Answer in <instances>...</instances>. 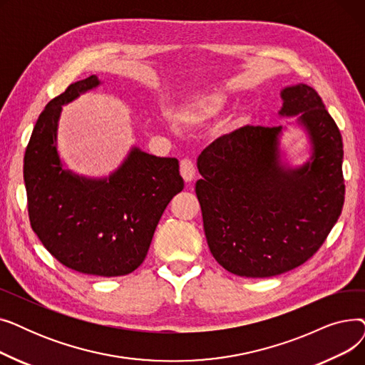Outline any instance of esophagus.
Returning a JSON list of instances; mask_svg holds the SVG:
<instances>
[{"instance_id":"obj_1","label":"esophagus","mask_w":365,"mask_h":365,"mask_svg":"<svg viewBox=\"0 0 365 365\" xmlns=\"http://www.w3.org/2000/svg\"><path fill=\"white\" fill-rule=\"evenodd\" d=\"M180 175L185 182H192L195 178V165L190 160H182L180 161Z\"/></svg>"}]
</instances>
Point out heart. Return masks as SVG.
<instances>
[{"label":"heart","instance_id":"1","mask_svg":"<svg viewBox=\"0 0 365 365\" xmlns=\"http://www.w3.org/2000/svg\"><path fill=\"white\" fill-rule=\"evenodd\" d=\"M225 108V99L217 93H200L187 101L176 113L180 125L195 128L216 118Z\"/></svg>","mask_w":365,"mask_h":365}]
</instances>
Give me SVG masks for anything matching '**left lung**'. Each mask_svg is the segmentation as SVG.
<instances>
[{"label": "left lung", "instance_id": "1", "mask_svg": "<svg viewBox=\"0 0 365 365\" xmlns=\"http://www.w3.org/2000/svg\"><path fill=\"white\" fill-rule=\"evenodd\" d=\"M279 115H299L311 161L293 168L279 155L282 127L245 125L198 157L195 192L213 257L226 271L266 278L309 260L329 237L344 201L343 142L319 94L297 84L281 91Z\"/></svg>", "mask_w": 365, "mask_h": 365}]
</instances>
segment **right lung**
Listing matches in <instances>:
<instances>
[{"label": "right lung", "instance_id": "add662e5", "mask_svg": "<svg viewBox=\"0 0 365 365\" xmlns=\"http://www.w3.org/2000/svg\"><path fill=\"white\" fill-rule=\"evenodd\" d=\"M99 84L91 75L47 103L26 146L24 179L31 226L50 255L76 272L120 277L145 260L183 179L176 158L149 155L139 148L105 179L63 168L56 145L62 105Z\"/></svg>", "mask_w": 365, "mask_h": 365}]
</instances>
